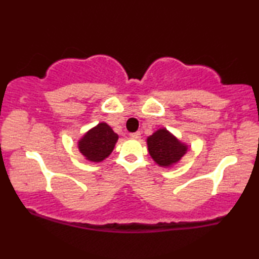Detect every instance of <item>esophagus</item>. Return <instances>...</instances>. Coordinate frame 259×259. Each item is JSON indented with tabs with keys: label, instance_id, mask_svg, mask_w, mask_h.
Returning <instances> with one entry per match:
<instances>
[{
	"label": "esophagus",
	"instance_id": "obj_1",
	"mask_svg": "<svg viewBox=\"0 0 259 259\" xmlns=\"http://www.w3.org/2000/svg\"><path fill=\"white\" fill-rule=\"evenodd\" d=\"M130 137L133 139H139L140 138V133H139V131H137V133H131Z\"/></svg>",
	"mask_w": 259,
	"mask_h": 259
}]
</instances>
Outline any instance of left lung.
I'll list each match as a JSON object with an SVG mask.
<instances>
[{"mask_svg": "<svg viewBox=\"0 0 259 259\" xmlns=\"http://www.w3.org/2000/svg\"><path fill=\"white\" fill-rule=\"evenodd\" d=\"M148 152L152 159L161 166H169L182 159L187 146L165 129H159L147 138Z\"/></svg>", "mask_w": 259, "mask_h": 259, "instance_id": "1", "label": "left lung"}]
</instances>
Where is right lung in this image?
I'll return each instance as SVG.
<instances>
[{"label": "right lung", "mask_w": 259, "mask_h": 259, "mask_svg": "<svg viewBox=\"0 0 259 259\" xmlns=\"http://www.w3.org/2000/svg\"><path fill=\"white\" fill-rule=\"evenodd\" d=\"M119 136L107 123H99L78 140V150L87 160L100 162L111 154Z\"/></svg>", "instance_id": "1"}]
</instances>
